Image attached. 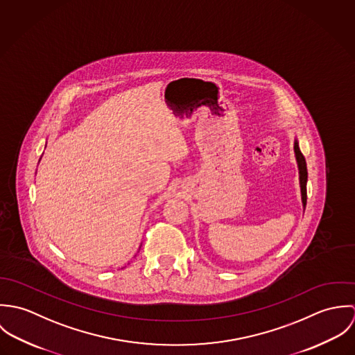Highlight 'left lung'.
<instances>
[{
	"instance_id": "1",
	"label": "left lung",
	"mask_w": 355,
	"mask_h": 355,
	"mask_svg": "<svg viewBox=\"0 0 355 355\" xmlns=\"http://www.w3.org/2000/svg\"><path fill=\"white\" fill-rule=\"evenodd\" d=\"M294 150H295V157L298 161V168H300V179H301V193H302V202L306 206L307 201V193H306V182H307V168H306V161H304V154L300 150L298 142H295L294 145Z\"/></svg>"
}]
</instances>
